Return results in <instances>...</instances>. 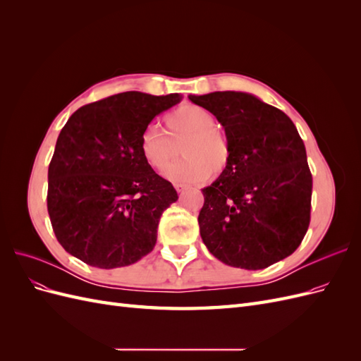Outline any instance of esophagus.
<instances>
[{
  "instance_id": "34e87169",
  "label": "esophagus",
  "mask_w": 361,
  "mask_h": 361,
  "mask_svg": "<svg viewBox=\"0 0 361 361\" xmlns=\"http://www.w3.org/2000/svg\"><path fill=\"white\" fill-rule=\"evenodd\" d=\"M174 188H176V191L178 192H182L183 190H187L188 188V185H185V183H174Z\"/></svg>"
}]
</instances>
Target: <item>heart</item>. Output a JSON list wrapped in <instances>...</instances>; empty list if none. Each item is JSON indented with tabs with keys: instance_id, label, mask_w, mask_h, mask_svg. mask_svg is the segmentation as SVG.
Wrapping results in <instances>:
<instances>
[{
	"instance_id": "obj_1",
	"label": "heart",
	"mask_w": 361,
	"mask_h": 361,
	"mask_svg": "<svg viewBox=\"0 0 361 361\" xmlns=\"http://www.w3.org/2000/svg\"><path fill=\"white\" fill-rule=\"evenodd\" d=\"M171 140L157 126H147L140 137V154L147 166L158 173L167 171L176 158L173 141L187 138L182 146L180 162L169 176L180 182H203L212 173L220 176L231 162V146L226 135L215 128L216 120L199 105H182L166 117Z\"/></svg>"
}]
</instances>
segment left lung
<instances>
[{"label": "left lung", "mask_w": 361, "mask_h": 361, "mask_svg": "<svg viewBox=\"0 0 361 361\" xmlns=\"http://www.w3.org/2000/svg\"><path fill=\"white\" fill-rule=\"evenodd\" d=\"M224 128L231 162L202 190L200 235L223 264L264 269L290 256L310 224L312 173L302 140L279 108L243 92L190 96Z\"/></svg>", "instance_id": "obj_1"}]
</instances>
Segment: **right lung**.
<instances>
[{
	"mask_svg": "<svg viewBox=\"0 0 361 361\" xmlns=\"http://www.w3.org/2000/svg\"><path fill=\"white\" fill-rule=\"evenodd\" d=\"M182 96L125 92L87 104L63 126L48 169V214L61 247L96 268L135 264L154 250L173 185L140 154L141 133Z\"/></svg>",
	"mask_w": 361,
	"mask_h": 361,
	"instance_id": "obj_1",
	"label": "right lung"
}]
</instances>
